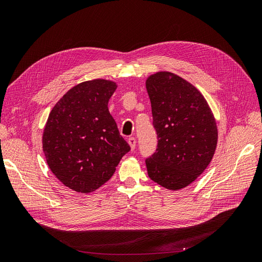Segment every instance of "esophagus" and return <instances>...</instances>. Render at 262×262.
<instances>
[{"label":"esophagus","instance_id":"34e87169","mask_svg":"<svg viewBox=\"0 0 262 262\" xmlns=\"http://www.w3.org/2000/svg\"><path fill=\"white\" fill-rule=\"evenodd\" d=\"M128 143H129V145H130L131 149H134V148H136V144H137V140H136V138H133V137L129 138V139H128Z\"/></svg>","mask_w":262,"mask_h":262}]
</instances>
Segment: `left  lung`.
<instances>
[{
  "label": "left lung",
  "mask_w": 262,
  "mask_h": 262,
  "mask_svg": "<svg viewBox=\"0 0 262 262\" xmlns=\"http://www.w3.org/2000/svg\"><path fill=\"white\" fill-rule=\"evenodd\" d=\"M158 143L146 158L148 177L169 190L189 186L208 167L217 144V126L203 95L171 72L146 78Z\"/></svg>",
  "instance_id": "left-lung-1"
}]
</instances>
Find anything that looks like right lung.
I'll return each instance as SVG.
<instances>
[{
  "mask_svg": "<svg viewBox=\"0 0 262 262\" xmlns=\"http://www.w3.org/2000/svg\"><path fill=\"white\" fill-rule=\"evenodd\" d=\"M117 83L96 78L75 85L54 105L42 134L50 170L63 185L90 193L108 181L129 144L108 110Z\"/></svg>",
  "mask_w": 262,
  "mask_h": 262,
  "instance_id": "right-lung-1",
  "label": "right lung"
}]
</instances>
